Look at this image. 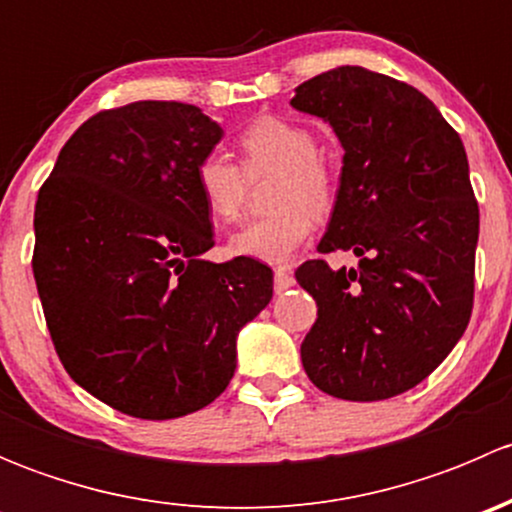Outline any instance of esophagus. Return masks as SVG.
Here are the masks:
<instances>
[{"label":"esophagus","instance_id":"obj_1","mask_svg":"<svg viewBox=\"0 0 512 512\" xmlns=\"http://www.w3.org/2000/svg\"><path fill=\"white\" fill-rule=\"evenodd\" d=\"M289 287H294V277H292V272L289 270H275V292L277 294H282V292H287Z\"/></svg>","mask_w":512,"mask_h":512}]
</instances>
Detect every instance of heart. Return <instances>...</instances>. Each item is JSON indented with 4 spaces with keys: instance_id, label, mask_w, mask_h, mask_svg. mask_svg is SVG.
<instances>
[{
    "instance_id": "heart-1",
    "label": "heart",
    "mask_w": 512,
    "mask_h": 512,
    "mask_svg": "<svg viewBox=\"0 0 512 512\" xmlns=\"http://www.w3.org/2000/svg\"><path fill=\"white\" fill-rule=\"evenodd\" d=\"M240 165L223 153H208L195 165V188L218 223H235L247 195V176L275 173L267 195L270 215L255 220L230 237L227 252L265 265H289L319 220L337 200L332 168L317 156V141L304 126L265 116L237 138Z\"/></svg>"
}]
</instances>
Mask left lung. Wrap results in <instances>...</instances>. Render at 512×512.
Returning <instances> with one entry per match:
<instances>
[{"label":"left lung","mask_w":512,"mask_h":512,"mask_svg":"<svg viewBox=\"0 0 512 512\" xmlns=\"http://www.w3.org/2000/svg\"><path fill=\"white\" fill-rule=\"evenodd\" d=\"M344 148L319 252L294 272L317 302L302 366L324 394L381 401L421 384L463 337L473 309L478 203L461 136L431 98L364 66H337L294 89Z\"/></svg>","instance_id":"obj_1"}]
</instances>
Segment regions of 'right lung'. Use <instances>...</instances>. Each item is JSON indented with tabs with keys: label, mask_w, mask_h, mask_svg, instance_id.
<instances>
[{
	"label": "right lung",
	"mask_w": 512,
	"mask_h": 512,
	"mask_svg": "<svg viewBox=\"0 0 512 512\" xmlns=\"http://www.w3.org/2000/svg\"><path fill=\"white\" fill-rule=\"evenodd\" d=\"M223 138L178 101H136L79 126L41 185L34 280L71 379L121 414L165 421L218 399L237 334L272 299L257 260L215 265L195 165Z\"/></svg>",
	"instance_id": "obj_1"
}]
</instances>
